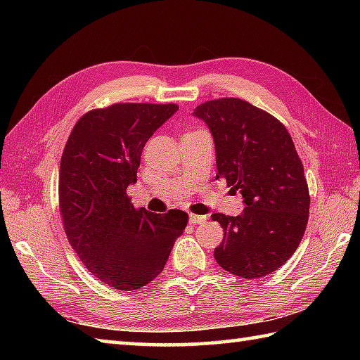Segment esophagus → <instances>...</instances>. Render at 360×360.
Masks as SVG:
<instances>
[{
	"mask_svg": "<svg viewBox=\"0 0 360 360\" xmlns=\"http://www.w3.org/2000/svg\"><path fill=\"white\" fill-rule=\"evenodd\" d=\"M190 223L192 224H201V223H204L205 219H207V217H204V215H195V213H190Z\"/></svg>",
	"mask_w": 360,
	"mask_h": 360,
	"instance_id": "obj_1",
	"label": "esophagus"
}]
</instances>
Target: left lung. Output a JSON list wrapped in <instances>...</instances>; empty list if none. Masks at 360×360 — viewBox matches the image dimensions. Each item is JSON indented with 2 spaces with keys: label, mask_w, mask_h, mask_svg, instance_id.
I'll list each match as a JSON object with an SVG mask.
<instances>
[{
  "label": "left lung",
  "mask_w": 360,
  "mask_h": 360,
  "mask_svg": "<svg viewBox=\"0 0 360 360\" xmlns=\"http://www.w3.org/2000/svg\"><path fill=\"white\" fill-rule=\"evenodd\" d=\"M215 141L217 179L224 178L246 204L238 217L213 213L224 231L217 263L243 278L277 271L294 255L309 218L303 164L286 127L272 114L236 97L198 105Z\"/></svg>",
  "instance_id": "obj_1"
}]
</instances>
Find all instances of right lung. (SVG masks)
Masks as SVG:
<instances>
[{
	"label": "right lung",
	"instance_id": "obj_1",
	"mask_svg": "<svg viewBox=\"0 0 360 360\" xmlns=\"http://www.w3.org/2000/svg\"><path fill=\"white\" fill-rule=\"evenodd\" d=\"M179 110L176 103H114L91 110L68 139L58 176L65 232L86 269L119 290L139 289L162 272L188 215L136 209L127 195L137 181L145 143Z\"/></svg>",
	"mask_w": 360,
	"mask_h": 360
}]
</instances>
